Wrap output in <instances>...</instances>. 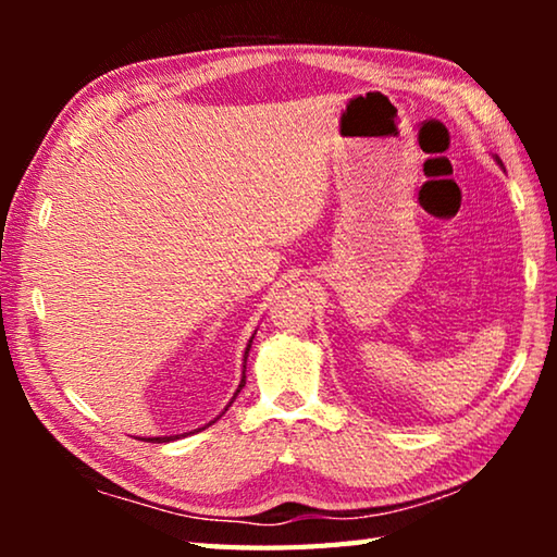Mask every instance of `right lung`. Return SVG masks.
<instances>
[{
  "label": "right lung",
  "mask_w": 557,
  "mask_h": 557,
  "mask_svg": "<svg viewBox=\"0 0 557 557\" xmlns=\"http://www.w3.org/2000/svg\"><path fill=\"white\" fill-rule=\"evenodd\" d=\"M248 351H250V344H248V348H245V358H243V361H248ZM243 385H245V363H243V381H240V385H238V391H235V395H238L240 391H243ZM235 400V398H233ZM231 400V403H233ZM169 440H172V437H154V440H149V442H169Z\"/></svg>",
  "instance_id": "obj_1"
}]
</instances>
